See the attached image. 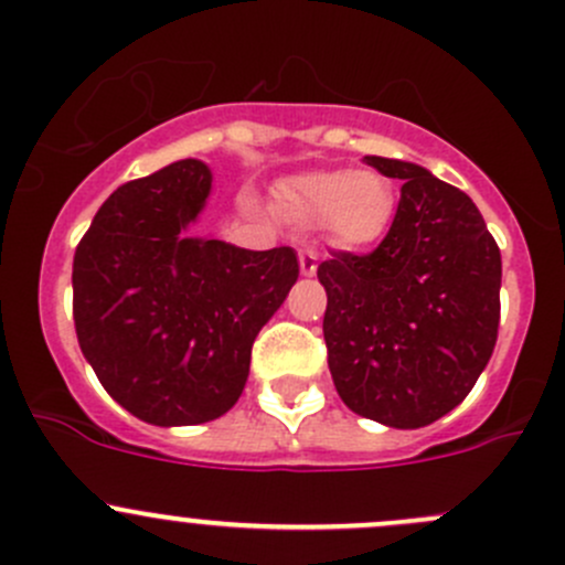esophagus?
Returning a JSON list of instances; mask_svg holds the SVG:
<instances>
[{
  "label": "esophagus",
  "mask_w": 565,
  "mask_h": 565,
  "mask_svg": "<svg viewBox=\"0 0 565 565\" xmlns=\"http://www.w3.org/2000/svg\"><path fill=\"white\" fill-rule=\"evenodd\" d=\"M298 259H300V270H302V276H313V273H317V252H313V248H300L298 252Z\"/></svg>",
  "instance_id": "obj_1"
}]
</instances>
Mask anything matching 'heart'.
I'll use <instances>...</instances> for the list:
<instances>
[{
	"label": "heart",
	"mask_w": 565,
	"mask_h": 565,
	"mask_svg": "<svg viewBox=\"0 0 565 565\" xmlns=\"http://www.w3.org/2000/svg\"><path fill=\"white\" fill-rule=\"evenodd\" d=\"M278 207L302 227H324L335 243L358 248L387 233L397 192L376 170H317L284 181Z\"/></svg>",
	"instance_id": "obj_1"
}]
</instances>
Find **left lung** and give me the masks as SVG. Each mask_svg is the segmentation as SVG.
I'll return each mask as SVG.
<instances>
[{
    "instance_id": "1",
    "label": "left lung",
    "mask_w": 565,
    "mask_h": 565,
    "mask_svg": "<svg viewBox=\"0 0 565 565\" xmlns=\"http://www.w3.org/2000/svg\"><path fill=\"white\" fill-rule=\"evenodd\" d=\"M390 233L373 252H332L324 343L341 401L390 427H425L473 390L501 322V248L466 192L401 159Z\"/></svg>"
}]
</instances>
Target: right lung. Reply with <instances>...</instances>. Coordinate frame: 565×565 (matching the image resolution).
<instances>
[{
  "instance_id": "add662e5",
  "label": "right lung",
  "mask_w": 565,
  "mask_h": 565,
  "mask_svg": "<svg viewBox=\"0 0 565 565\" xmlns=\"http://www.w3.org/2000/svg\"><path fill=\"white\" fill-rule=\"evenodd\" d=\"M211 170L181 159L105 200L73 259L83 358L113 401L151 425H200L235 406L257 332L298 281L289 246L248 252L183 230Z\"/></svg>"
}]
</instances>
